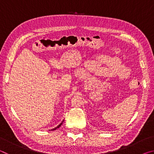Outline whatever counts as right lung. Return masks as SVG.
Masks as SVG:
<instances>
[{"label": "right lung", "mask_w": 154, "mask_h": 154, "mask_svg": "<svg viewBox=\"0 0 154 154\" xmlns=\"http://www.w3.org/2000/svg\"><path fill=\"white\" fill-rule=\"evenodd\" d=\"M64 121V120H63ZM62 123L61 124H60L59 125H58V126H57V127H56V128H53V129H52V130H55L56 129H57V128H58L59 127H60V126H61V125L62 124Z\"/></svg>", "instance_id": "right-lung-1"}]
</instances>
